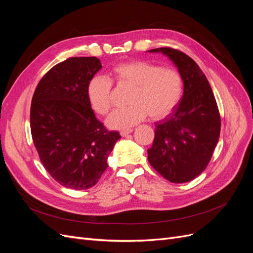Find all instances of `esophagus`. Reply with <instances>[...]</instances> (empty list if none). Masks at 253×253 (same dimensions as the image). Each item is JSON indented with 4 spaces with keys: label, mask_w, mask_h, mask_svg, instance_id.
Returning a JSON list of instances; mask_svg holds the SVG:
<instances>
[{
    "label": "esophagus",
    "mask_w": 253,
    "mask_h": 253,
    "mask_svg": "<svg viewBox=\"0 0 253 253\" xmlns=\"http://www.w3.org/2000/svg\"><path fill=\"white\" fill-rule=\"evenodd\" d=\"M133 132V128H126V129H122V131L120 132V135L122 136V137H125V136H126V135H128V134H131Z\"/></svg>",
    "instance_id": "34e87169"
}]
</instances>
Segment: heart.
Instances as JSON below:
<instances>
[{
    "mask_svg": "<svg viewBox=\"0 0 253 253\" xmlns=\"http://www.w3.org/2000/svg\"><path fill=\"white\" fill-rule=\"evenodd\" d=\"M112 81L118 85L131 86L125 108L116 109L106 119L115 129H125L149 116L160 119L178 105L183 93V80L178 71L162 67L147 61H129L116 64L110 78L96 75L87 84L86 95L90 108L105 115L111 108Z\"/></svg>",
    "mask_w": 253,
    "mask_h": 253,
    "instance_id": "obj_1",
    "label": "heart"
}]
</instances>
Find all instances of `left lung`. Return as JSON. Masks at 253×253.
I'll return each instance as SVG.
<instances>
[{"label": "left lung", "instance_id": "left-lung-1", "mask_svg": "<svg viewBox=\"0 0 253 253\" xmlns=\"http://www.w3.org/2000/svg\"><path fill=\"white\" fill-rule=\"evenodd\" d=\"M149 52L167 56L183 80L178 105L155 124L154 141L148 150L149 163L171 182H187L206 169L218 141L220 117L216 100L205 74L186 53L170 47Z\"/></svg>", "mask_w": 253, "mask_h": 253}]
</instances>
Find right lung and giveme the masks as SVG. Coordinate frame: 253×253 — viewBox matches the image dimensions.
Instances as JSON below:
<instances>
[{"mask_svg":"<svg viewBox=\"0 0 253 253\" xmlns=\"http://www.w3.org/2000/svg\"><path fill=\"white\" fill-rule=\"evenodd\" d=\"M96 57H75L43 76L30 106V131L41 163L61 186H95L121 136L110 132L91 110L86 87L101 70Z\"/></svg>","mask_w":253,"mask_h":253,"instance_id":"right-lung-1","label":"right lung"}]
</instances>
